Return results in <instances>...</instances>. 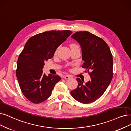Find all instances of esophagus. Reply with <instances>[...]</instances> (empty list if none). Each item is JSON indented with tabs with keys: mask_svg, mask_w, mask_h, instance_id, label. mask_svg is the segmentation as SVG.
Segmentation results:
<instances>
[{
	"mask_svg": "<svg viewBox=\"0 0 131 131\" xmlns=\"http://www.w3.org/2000/svg\"><path fill=\"white\" fill-rule=\"evenodd\" d=\"M64 78L66 80H69V79H70V78H72V77L71 75H66L64 76Z\"/></svg>",
	"mask_w": 131,
	"mask_h": 131,
	"instance_id": "esophagus-1",
	"label": "esophagus"
}]
</instances>
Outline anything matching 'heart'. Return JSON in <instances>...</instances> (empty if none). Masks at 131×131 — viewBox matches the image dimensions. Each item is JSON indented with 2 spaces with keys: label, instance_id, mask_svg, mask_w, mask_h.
Returning a JSON list of instances; mask_svg holds the SVG:
<instances>
[{
  "label": "heart",
  "instance_id": "obj_1",
  "mask_svg": "<svg viewBox=\"0 0 131 131\" xmlns=\"http://www.w3.org/2000/svg\"><path fill=\"white\" fill-rule=\"evenodd\" d=\"M74 45V46H76V45ZM72 45H71V46H72Z\"/></svg>",
  "mask_w": 131,
  "mask_h": 131
}]
</instances>
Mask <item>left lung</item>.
Instances as JSON below:
<instances>
[{"label":"left lung","instance_id":"8db88e82","mask_svg":"<svg viewBox=\"0 0 131 131\" xmlns=\"http://www.w3.org/2000/svg\"><path fill=\"white\" fill-rule=\"evenodd\" d=\"M71 38L81 47L82 60L84 61L82 67L88 71L91 80L84 84V80L77 78L78 86L70 93L77 101L89 104L103 95L112 81V55L104 40L87 31L77 32Z\"/></svg>","mask_w":131,"mask_h":131}]
</instances>
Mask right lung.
<instances>
[{
	"instance_id": "add662e5",
	"label": "right lung",
	"mask_w": 131,
	"mask_h": 131,
	"mask_svg": "<svg viewBox=\"0 0 131 131\" xmlns=\"http://www.w3.org/2000/svg\"><path fill=\"white\" fill-rule=\"evenodd\" d=\"M72 33L69 30H50L29 39L19 56L16 76L24 95L33 103L39 104L51 95L59 75L46 76L42 69L45 62L53 57L58 47Z\"/></svg>"
}]
</instances>
